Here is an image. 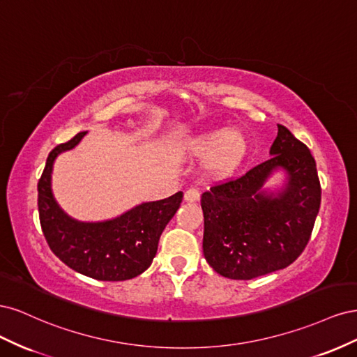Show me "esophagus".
<instances>
[{
  "label": "esophagus",
  "instance_id": "1",
  "mask_svg": "<svg viewBox=\"0 0 357 357\" xmlns=\"http://www.w3.org/2000/svg\"><path fill=\"white\" fill-rule=\"evenodd\" d=\"M199 197H201V192L195 188H190L185 192V201L186 202H197L199 199Z\"/></svg>",
  "mask_w": 357,
  "mask_h": 357
}]
</instances>
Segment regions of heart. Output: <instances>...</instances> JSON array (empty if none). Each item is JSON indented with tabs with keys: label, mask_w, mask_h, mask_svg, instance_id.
Listing matches in <instances>:
<instances>
[{
	"label": "heart",
	"mask_w": 357,
	"mask_h": 357,
	"mask_svg": "<svg viewBox=\"0 0 357 357\" xmlns=\"http://www.w3.org/2000/svg\"><path fill=\"white\" fill-rule=\"evenodd\" d=\"M189 152L197 158H210L208 169L215 178H228L240 167L247 152V143L241 134L229 129H215L190 143Z\"/></svg>",
	"instance_id": "heart-1"
}]
</instances>
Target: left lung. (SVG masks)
Returning a JSON list of instances; mask_svg holds the SVG:
<instances>
[{"label": "left lung", "mask_w": 357, "mask_h": 357, "mask_svg": "<svg viewBox=\"0 0 357 357\" xmlns=\"http://www.w3.org/2000/svg\"><path fill=\"white\" fill-rule=\"evenodd\" d=\"M269 153L245 174L202 193V250L223 277L252 280L278 271L294 264L310 241L321 199L316 160L283 125ZM277 167L288 172V185L274 197L260 189Z\"/></svg>", "instance_id": "left-lung-1"}]
</instances>
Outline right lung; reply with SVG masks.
Here are the masks:
<instances>
[{"label":"right lung","instance_id":"1","mask_svg":"<svg viewBox=\"0 0 357 357\" xmlns=\"http://www.w3.org/2000/svg\"><path fill=\"white\" fill-rule=\"evenodd\" d=\"M84 134L58 144L47 156L38 180L40 225L50 250L74 271L101 282H123L152 265L160 234L180 207L183 192L144 202L113 220L83 223L68 218L52 195V167L55 158L79 144Z\"/></svg>","mask_w":357,"mask_h":357}]
</instances>
